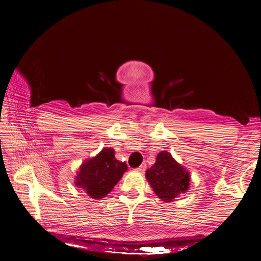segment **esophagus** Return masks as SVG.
<instances>
[{"label":"esophagus","mask_w":261,"mask_h":261,"mask_svg":"<svg viewBox=\"0 0 261 261\" xmlns=\"http://www.w3.org/2000/svg\"><path fill=\"white\" fill-rule=\"evenodd\" d=\"M146 168H147V165L145 164V163H143L140 165V167H138L137 169H136V171H138V172H140V173H144L145 171H146Z\"/></svg>","instance_id":"obj_1"}]
</instances>
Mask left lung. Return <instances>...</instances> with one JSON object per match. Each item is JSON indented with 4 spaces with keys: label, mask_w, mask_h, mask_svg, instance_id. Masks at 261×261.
Instances as JSON below:
<instances>
[{
    "label": "left lung",
    "mask_w": 261,
    "mask_h": 261,
    "mask_svg": "<svg viewBox=\"0 0 261 261\" xmlns=\"http://www.w3.org/2000/svg\"><path fill=\"white\" fill-rule=\"evenodd\" d=\"M146 177L155 195L167 202L187 191L189 186L188 172L168 151L156 155L155 163L146 171Z\"/></svg>",
    "instance_id": "left-lung-1"
}]
</instances>
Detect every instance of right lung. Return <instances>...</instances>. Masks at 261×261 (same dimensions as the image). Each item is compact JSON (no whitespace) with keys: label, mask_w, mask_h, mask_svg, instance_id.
Returning <instances> with one entry per match:
<instances>
[{"label":"right lung","mask_w":261,"mask_h":261,"mask_svg":"<svg viewBox=\"0 0 261 261\" xmlns=\"http://www.w3.org/2000/svg\"><path fill=\"white\" fill-rule=\"evenodd\" d=\"M126 170L127 164L115 159L114 150L105 148L97 156L83 163L75 184L91 198L101 199L112 191Z\"/></svg>","instance_id":"add662e5"}]
</instances>
